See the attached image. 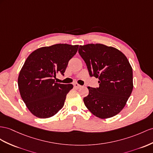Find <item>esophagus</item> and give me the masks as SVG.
Returning <instances> with one entry per match:
<instances>
[{
  "mask_svg": "<svg viewBox=\"0 0 153 153\" xmlns=\"http://www.w3.org/2000/svg\"><path fill=\"white\" fill-rule=\"evenodd\" d=\"M74 87L77 88H80V87H81V86L80 85L77 84V83H74Z\"/></svg>",
  "mask_w": 153,
  "mask_h": 153,
  "instance_id": "obj_1",
  "label": "esophagus"
}]
</instances>
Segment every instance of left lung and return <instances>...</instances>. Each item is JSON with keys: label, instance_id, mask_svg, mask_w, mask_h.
Masks as SVG:
<instances>
[{"label": "left lung", "instance_id": "8db88e82", "mask_svg": "<svg viewBox=\"0 0 153 153\" xmlns=\"http://www.w3.org/2000/svg\"><path fill=\"white\" fill-rule=\"evenodd\" d=\"M78 52L90 76L99 79V87H88V95L83 98L85 106L101 119L117 114L133 88L132 69L127 58L114 47L102 44L79 46Z\"/></svg>", "mask_w": 153, "mask_h": 153}]
</instances>
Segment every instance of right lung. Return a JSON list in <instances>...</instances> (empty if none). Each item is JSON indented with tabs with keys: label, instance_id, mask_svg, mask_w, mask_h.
<instances>
[{
	"label": "right lung",
	"instance_id": "obj_1",
	"mask_svg": "<svg viewBox=\"0 0 153 153\" xmlns=\"http://www.w3.org/2000/svg\"><path fill=\"white\" fill-rule=\"evenodd\" d=\"M78 45L56 44L38 48L26 59L19 73L18 86L22 100L32 114L48 118L64 106L72 84L55 82L57 74L64 76Z\"/></svg>",
	"mask_w": 153,
	"mask_h": 153
}]
</instances>
